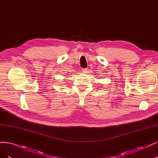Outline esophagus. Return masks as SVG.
Returning a JSON list of instances; mask_svg holds the SVG:
<instances>
[{"mask_svg": "<svg viewBox=\"0 0 158 158\" xmlns=\"http://www.w3.org/2000/svg\"><path fill=\"white\" fill-rule=\"evenodd\" d=\"M88 70H89L88 68H83V69H82V72H83V73H87V72H89Z\"/></svg>", "mask_w": 158, "mask_h": 158, "instance_id": "34e87169", "label": "esophagus"}]
</instances>
